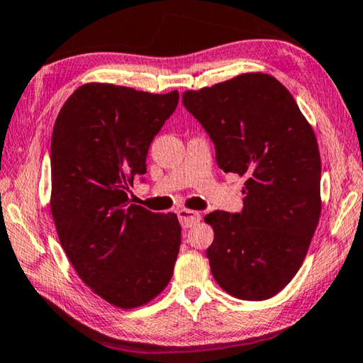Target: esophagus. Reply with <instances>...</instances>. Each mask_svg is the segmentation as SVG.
Segmentation results:
<instances>
[{
  "label": "esophagus",
  "instance_id": "1",
  "mask_svg": "<svg viewBox=\"0 0 363 363\" xmlns=\"http://www.w3.org/2000/svg\"><path fill=\"white\" fill-rule=\"evenodd\" d=\"M177 218H179L181 226L184 229H187V228H192L194 224H197L200 220H202V215H200L199 211L181 208V210H177Z\"/></svg>",
  "mask_w": 363,
  "mask_h": 363
}]
</instances>
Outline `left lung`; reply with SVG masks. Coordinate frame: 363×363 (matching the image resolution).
I'll return each instance as SVG.
<instances>
[{
    "label": "left lung",
    "mask_w": 363,
    "mask_h": 363,
    "mask_svg": "<svg viewBox=\"0 0 363 363\" xmlns=\"http://www.w3.org/2000/svg\"><path fill=\"white\" fill-rule=\"evenodd\" d=\"M215 143L224 172L245 176L244 208L205 216L213 278L242 301H267L291 283L320 220L318 143L294 96L268 74H242L182 95Z\"/></svg>",
    "instance_id": "1"
}]
</instances>
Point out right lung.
Here are the masks:
<instances>
[{"label": "right lung", "instance_id": "right-lung-1", "mask_svg": "<svg viewBox=\"0 0 363 363\" xmlns=\"http://www.w3.org/2000/svg\"><path fill=\"white\" fill-rule=\"evenodd\" d=\"M177 103V90L85 84L53 128L51 215L60 242L80 279L121 308L157 297L179 254L174 213H152L128 197L134 177L145 181L148 147Z\"/></svg>", "mask_w": 363, "mask_h": 363}]
</instances>
